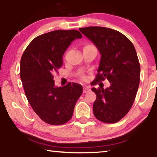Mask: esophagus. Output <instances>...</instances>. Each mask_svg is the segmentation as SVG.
Wrapping results in <instances>:
<instances>
[{"label": "esophagus", "mask_w": 157, "mask_h": 157, "mask_svg": "<svg viewBox=\"0 0 157 157\" xmlns=\"http://www.w3.org/2000/svg\"><path fill=\"white\" fill-rule=\"evenodd\" d=\"M90 89L88 86H86V87H84V88H83V93H88V92L90 91Z\"/></svg>", "instance_id": "1"}]
</instances>
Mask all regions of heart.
Wrapping results in <instances>:
<instances>
[{"instance_id": "heart-1", "label": "heart", "mask_w": 157, "mask_h": 157, "mask_svg": "<svg viewBox=\"0 0 157 157\" xmlns=\"http://www.w3.org/2000/svg\"><path fill=\"white\" fill-rule=\"evenodd\" d=\"M88 46H94V45H86L85 47H88ZM82 78H84L85 77H84V75H82Z\"/></svg>"}]
</instances>
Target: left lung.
Returning <instances> with one entry per match:
<instances>
[{
    "mask_svg": "<svg viewBox=\"0 0 157 157\" xmlns=\"http://www.w3.org/2000/svg\"><path fill=\"white\" fill-rule=\"evenodd\" d=\"M101 55L96 82L108 79L110 86L93 88L97 95L93 113L99 121L115 123L127 115L136 99L140 80V64L132 42L117 30L100 26L79 28Z\"/></svg>",
    "mask_w": 157,
    "mask_h": 157,
    "instance_id": "obj_1",
    "label": "left lung"
}]
</instances>
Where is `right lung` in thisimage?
<instances>
[{"instance_id": "add662e5", "label": "right lung", "mask_w": 157, "mask_h": 157, "mask_svg": "<svg viewBox=\"0 0 157 157\" xmlns=\"http://www.w3.org/2000/svg\"><path fill=\"white\" fill-rule=\"evenodd\" d=\"M76 30H57L36 36L24 52L20 78L26 97L39 117L46 123L60 125L71 118L83 88L69 82L54 85L53 74L63 66V56L73 41L81 39Z\"/></svg>"}]
</instances>
